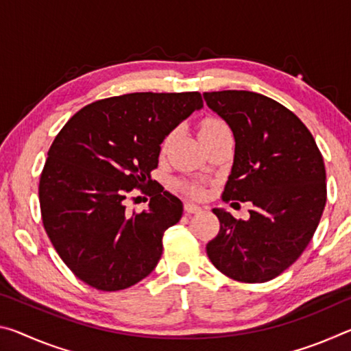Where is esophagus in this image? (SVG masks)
<instances>
[{"mask_svg": "<svg viewBox=\"0 0 351 351\" xmlns=\"http://www.w3.org/2000/svg\"><path fill=\"white\" fill-rule=\"evenodd\" d=\"M201 210H203V209H201V207L197 206V204H192V203L184 204V212L189 213V215H190V213H199Z\"/></svg>", "mask_w": 351, "mask_h": 351, "instance_id": "1", "label": "esophagus"}]
</instances>
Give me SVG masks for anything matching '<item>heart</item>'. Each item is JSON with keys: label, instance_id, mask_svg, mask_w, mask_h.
<instances>
[{"label": "heart", "instance_id": "heart-1", "mask_svg": "<svg viewBox=\"0 0 351 351\" xmlns=\"http://www.w3.org/2000/svg\"><path fill=\"white\" fill-rule=\"evenodd\" d=\"M228 125L221 121V119H217V117H206L204 121H201L199 127H198V136H199V141H204L207 138H212V136H215L218 133H223V132H228ZM170 141V136L164 142V147L167 145V142ZM181 190L182 192H186L189 195H192V197H198L201 195V187L198 186L197 182H182L181 184Z\"/></svg>", "mask_w": 351, "mask_h": 351}]
</instances>
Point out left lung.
Wrapping results in <instances>:
<instances>
[{
    "label": "left lung",
    "mask_w": 351,
    "mask_h": 351,
    "mask_svg": "<svg viewBox=\"0 0 351 351\" xmlns=\"http://www.w3.org/2000/svg\"><path fill=\"white\" fill-rule=\"evenodd\" d=\"M235 138L224 201H251L247 219L213 209L219 232L207 243L213 266L245 283L280 276L311 241L326 203L325 165L313 134L293 111L252 91L204 93Z\"/></svg>",
    "instance_id": "1"
}]
</instances>
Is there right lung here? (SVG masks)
Returning <instances> with one entry per match:
<instances>
[{"label":"right lung","instance_id":"right-lung-1","mask_svg":"<svg viewBox=\"0 0 351 351\" xmlns=\"http://www.w3.org/2000/svg\"><path fill=\"white\" fill-rule=\"evenodd\" d=\"M201 108L197 91L123 94L86 105L56 136L40 176L41 219L82 282L119 291L156 268L164 232L181 219L182 203L150 171L165 136ZM147 186L149 210L128 214V193Z\"/></svg>","mask_w":351,"mask_h":351}]
</instances>
